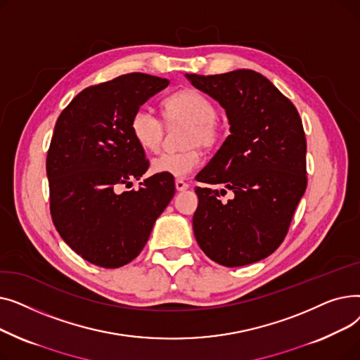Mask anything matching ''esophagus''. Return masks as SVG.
I'll return each instance as SVG.
<instances>
[{
	"label": "esophagus",
	"mask_w": 360,
	"mask_h": 360,
	"mask_svg": "<svg viewBox=\"0 0 360 360\" xmlns=\"http://www.w3.org/2000/svg\"><path fill=\"white\" fill-rule=\"evenodd\" d=\"M188 185L186 182H184L182 179H176L175 181V188H176V191H185V190H188Z\"/></svg>",
	"instance_id": "esophagus-1"
}]
</instances>
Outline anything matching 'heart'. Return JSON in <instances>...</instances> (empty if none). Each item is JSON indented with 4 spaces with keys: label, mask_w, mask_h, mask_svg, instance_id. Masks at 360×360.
Segmentation results:
<instances>
[{
    "label": "heart",
    "mask_w": 360,
    "mask_h": 360,
    "mask_svg": "<svg viewBox=\"0 0 360 360\" xmlns=\"http://www.w3.org/2000/svg\"><path fill=\"white\" fill-rule=\"evenodd\" d=\"M162 115L167 125L185 124L184 147L178 153H162L151 162L155 174L184 178L200 165V151L213 148L221 137V124L210 98L195 89H182L162 103ZM131 134L146 151H158L165 139V124L147 108H139L129 121Z\"/></svg>",
    "instance_id": "b5f03b06"
}]
</instances>
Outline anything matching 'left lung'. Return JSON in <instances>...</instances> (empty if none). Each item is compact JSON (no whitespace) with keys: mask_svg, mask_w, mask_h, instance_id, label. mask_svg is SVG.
Masks as SVG:
<instances>
[{"mask_svg":"<svg viewBox=\"0 0 360 360\" xmlns=\"http://www.w3.org/2000/svg\"><path fill=\"white\" fill-rule=\"evenodd\" d=\"M224 109L231 136L195 176L220 184L236 198L223 203L209 185L195 186L193 228L200 248L224 267H240L273 254L285 240L307 190V139L295 105L262 74H186Z\"/></svg>","mask_w":360,"mask_h":360,"instance_id":"obj_1","label":"left lung"}]
</instances>
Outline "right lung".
Instances as JSON below:
<instances>
[{
	"mask_svg": "<svg viewBox=\"0 0 360 360\" xmlns=\"http://www.w3.org/2000/svg\"><path fill=\"white\" fill-rule=\"evenodd\" d=\"M169 80L131 72L82 90L56 120L46 156L49 209L68 247L103 269L134 259L175 195L174 176L148 169L129 121Z\"/></svg>",
	"mask_w": 360,
	"mask_h": 360,
	"instance_id": "right-lung-1",
	"label": "right lung"
}]
</instances>
